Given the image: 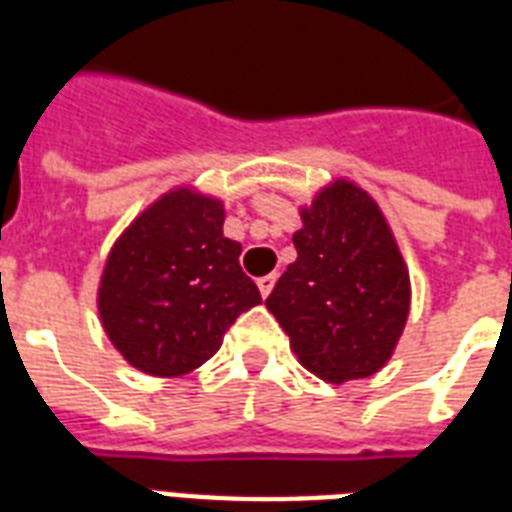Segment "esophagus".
Masks as SVG:
<instances>
[{"mask_svg": "<svg viewBox=\"0 0 512 512\" xmlns=\"http://www.w3.org/2000/svg\"><path fill=\"white\" fill-rule=\"evenodd\" d=\"M275 280H277L275 275H264V277H259V280H256V285H259L261 296H269V291L275 288Z\"/></svg>", "mask_w": 512, "mask_h": 512, "instance_id": "1", "label": "esophagus"}]
</instances>
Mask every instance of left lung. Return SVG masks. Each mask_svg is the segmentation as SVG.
<instances>
[{
	"instance_id": "8db88e82",
	"label": "left lung",
	"mask_w": 512,
	"mask_h": 512,
	"mask_svg": "<svg viewBox=\"0 0 512 512\" xmlns=\"http://www.w3.org/2000/svg\"><path fill=\"white\" fill-rule=\"evenodd\" d=\"M288 264L267 310L291 336L296 358L331 384L376 374L408 318V269L379 205L360 186L334 181L301 211Z\"/></svg>"
}]
</instances>
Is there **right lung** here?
<instances>
[{
  "instance_id": "right-lung-1",
  "label": "right lung",
  "mask_w": 512,
  "mask_h": 512,
  "mask_svg": "<svg viewBox=\"0 0 512 512\" xmlns=\"http://www.w3.org/2000/svg\"><path fill=\"white\" fill-rule=\"evenodd\" d=\"M224 237V205L176 189L149 205L106 259L98 312L130 366L181 376L213 358L261 293Z\"/></svg>"
}]
</instances>
